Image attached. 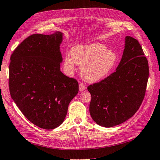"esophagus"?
<instances>
[{"label":"esophagus","instance_id":"esophagus-1","mask_svg":"<svg viewBox=\"0 0 160 160\" xmlns=\"http://www.w3.org/2000/svg\"><path fill=\"white\" fill-rule=\"evenodd\" d=\"M86 89V86L84 85V84L83 83H80L79 84V90L81 92V91H83Z\"/></svg>","mask_w":160,"mask_h":160}]
</instances>
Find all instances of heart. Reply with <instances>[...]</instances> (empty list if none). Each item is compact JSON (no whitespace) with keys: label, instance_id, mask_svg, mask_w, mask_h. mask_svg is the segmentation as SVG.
I'll return each instance as SVG.
<instances>
[{"label":"heart","instance_id":"obj_1","mask_svg":"<svg viewBox=\"0 0 160 160\" xmlns=\"http://www.w3.org/2000/svg\"><path fill=\"white\" fill-rule=\"evenodd\" d=\"M71 57L64 58V66L70 72L75 68V64L80 66V74L85 81L93 83L109 74L114 66L117 56L108 50L104 45L94 43L89 45L75 46L71 49Z\"/></svg>","mask_w":160,"mask_h":160}]
</instances>
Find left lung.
Masks as SVG:
<instances>
[{
    "label": "left lung",
    "mask_w": 160,
    "mask_h": 160,
    "mask_svg": "<svg viewBox=\"0 0 160 160\" xmlns=\"http://www.w3.org/2000/svg\"><path fill=\"white\" fill-rule=\"evenodd\" d=\"M148 77V62L140 44L132 37H126L125 48L116 71L88 87L93 120L110 128L130 119L142 104Z\"/></svg>",
    "instance_id": "8db88e82"
}]
</instances>
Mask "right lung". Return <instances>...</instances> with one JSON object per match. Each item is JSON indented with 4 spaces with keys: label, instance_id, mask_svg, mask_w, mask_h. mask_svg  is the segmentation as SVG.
<instances>
[{
    "label": "right lung",
    "instance_id": "obj_1",
    "mask_svg": "<svg viewBox=\"0 0 160 160\" xmlns=\"http://www.w3.org/2000/svg\"><path fill=\"white\" fill-rule=\"evenodd\" d=\"M62 33L34 34L14 50L9 65L10 94L23 115L46 130L61 125L78 82L60 71Z\"/></svg>",
    "mask_w": 160,
    "mask_h": 160
}]
</instances>
